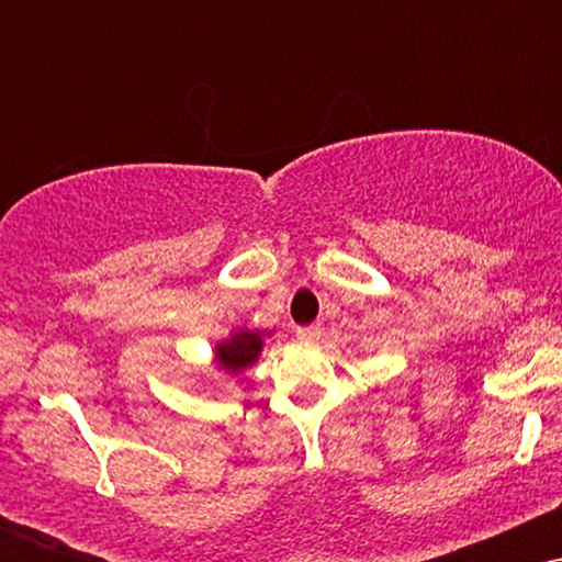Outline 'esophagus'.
Here are the masks:
<instances>
[{"label": "esophagus", "mask_w": 562, "mask_h": 562, "mask_svg": "<svg viewBox=\"0 0 562 562\" xmlns=\"http://www.w3.org/2000/svg\"><path fill=\"white\" fill-rule=\"evenodd\" d=\"M295 335H299V340H319V335H322V325H319V322H314V325L295 327Z\"/></svg>", "instance_id": "1"}]
</instances>
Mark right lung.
<instances>
[{"mask_svg":"<svg viewBox=\"0 0 562 562\" xmlns=\"http://www.w3.org/2000/svg\"><path fill=\"white\" fill-rule=\"evenodd\" d=\"M261 348H263V333L243 327V330L232 333L227 340L216 344L214 348L216 364L222 367L224 372H229V375H237V372H243L245 367H250L256 359H259Z\"/></svg>","mask_w":562,"mask_h":562,"instance_id":"obj_1","label":"right lung"}]
</instances>
